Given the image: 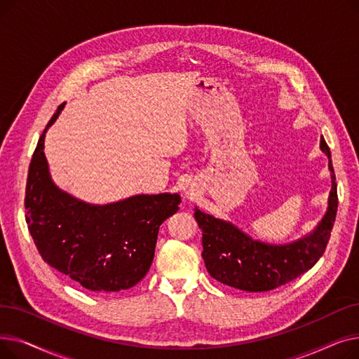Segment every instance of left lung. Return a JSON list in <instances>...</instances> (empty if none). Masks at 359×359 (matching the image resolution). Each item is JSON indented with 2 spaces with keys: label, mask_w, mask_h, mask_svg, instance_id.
<instances>
[{
  "label": "left lung",
  "mask_w": 359,
  "mask_h": 359,
  "mask_svg": "<svg viewBox=\"0 0 359 359\" xmlns=\"http://www.w3.org/2000/svg\"><path fill=\"white\" fill-rule=\"evenodd\" d=\"M320 148L329 158L332 177L327 211L310 234L297 241L263 243L243 233L234 224L195 208V219L202 230V257L214 279L241 291H271L303 275L323 256L337 212V184L330 149L323 137Z\"/></svg>",
  "instance_id": "obj_1"
}]
</instances>
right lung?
<instances>
[{"mask_svg": "<svg viewBox=\"0 0 359 359\" xmlns=\"http://www.w3.org/2000/svg\"><path fill=\"white\" fill-rule=\"evenodd\" d=\"M33 153L26 184V222L42 259L96 292L129 290L147 275L154 259L160 225L177 212L179 194L137 195L91 205L61 191L49 175L45 134Z\"/></svg>", "mask_w": 359, "mask_h": 359, "instance_id": "add662e5", "label": "right lung"}]
</instances>
